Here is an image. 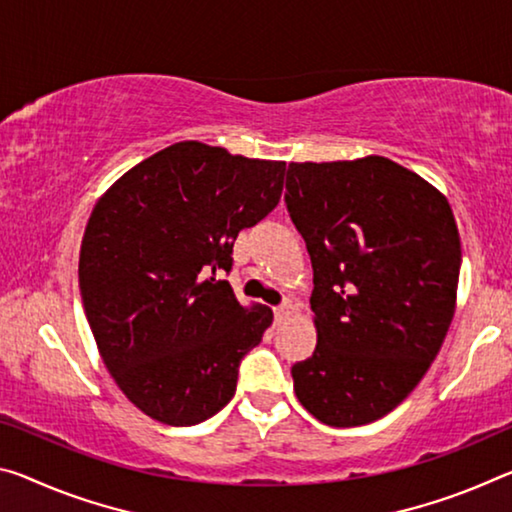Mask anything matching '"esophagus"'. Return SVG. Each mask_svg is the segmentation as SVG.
Here are the masks:
<instances>
[{"label":"esophagus","instance_id":"esophagus-1","mask_svg":"<svg viewBox=\"0 0 512 512\" xmlns=\"http://www.w3.org/2000/svg\"><path fill=\"white\" fill-rule=\"evenodd\" d=\"M273 314H275V321H287L289 319V316L291 314H294V307H291V305H280V307H275V310H273Z\"/></svg>","mask_w":512,"mask_h":512}]
</instances>
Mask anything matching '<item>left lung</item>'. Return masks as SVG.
Listing matches in <instances>:
<instances>
[{"label": "left lung", "mask_w": 512, "mask_h": 512, "mask_svg": "<svg viewBox=\"0 0 512 512\" xmlns=\"http://www.w3.org/2000/svg\"><path fill=\"white\" fill-rule=\"evenodd\" d=\"M285 202L314 269L316 348L291 367L328 426L392 412L440 353L456 310L460 234L449 202L385 157L289 164Z\"/></svg>", "instance_id": "obj_1"}]
</instances>
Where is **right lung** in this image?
I'll list each match as a JSON object with an SVG mask.
<instances>
[{"instance_id":"obj_1","label":"right lung","mask_w":512,"mask_h":512,"mask_svg":"<svg viewBox=\"0 0 512 512\" xmlns=\"http://www.w3.org/2000/svg\"><path fill=\"white\" fill-rule=\"evenodd\" d=\"M285 161L182 141L97 200L79 253L88 326L109 373L145 415L193 426L223 410L273 312L243 307L232 246L280 202Z\"/></svg>"}]
</instances>
